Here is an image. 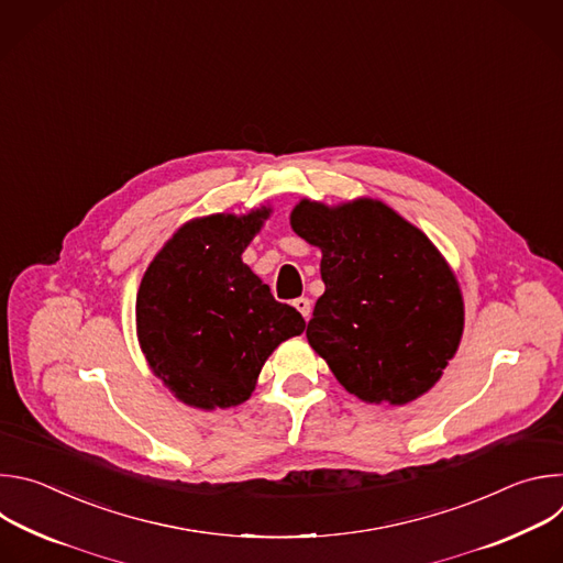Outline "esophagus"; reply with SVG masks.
I'll return each instance as SVG.
<instances>
[{"label":"esophagus","mask_w":563,"mask_h":563,"mask_svg":"<svg viewBox=\"0 0 563 563\" xmlns=\"http://www.w3.org/2000/svg\"><path fill=\"white\" fill-rule=\"evenodd\" d=\"M294 307L302 313L305 320H309V316H311V302H309V298H305V296L296 298V300H294Z\"/></svg>","instance_id":"1"}]
</instances>
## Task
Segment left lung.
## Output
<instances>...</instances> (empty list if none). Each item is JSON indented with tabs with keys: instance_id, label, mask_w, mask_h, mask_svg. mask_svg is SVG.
Instances as JSON below:
<instances>
[{
	"instance_id": "1",
	"label": "left lung",
	"mask_w": 563,
	"mask_h": 563,
	"mask_svg": "<svg viewBox=\"0 0 563 563\" xmlns=\"http://www.w3.org/2000/svg\"><path fill=\"white\" fill-rule=\"evenodd\" d=\"M291 229L318 247L325 294L307 341L367 404L406 406L456 354L463 298L432 240L380 200L339 207L300 200Z\"/></svg>"
}]
</instances>
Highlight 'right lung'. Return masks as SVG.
Segmentation results:
<instances>
[{"mask_svg":"<svg viewBox=\"0 0 563 563\" xmlns=\"http://www.w3.org/2000/svg\"><path fill=\"white\" fill-rule=\"evenodd\" d=\"M269 213L261 207L189 220L142 276L140 347L151 372L191 408L243 404L269 354L305 330L302 316L243 263Z\"/></svg>","mask_w":563,"mask_h":563,"instance_id":"right-lung-1","label":"right lung"}]
</instances>
